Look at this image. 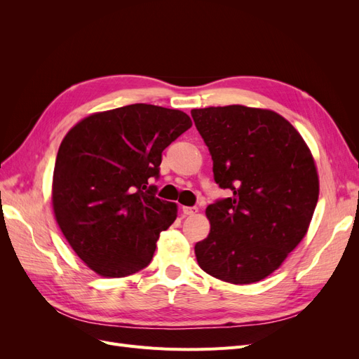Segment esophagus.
Masks as SVG:
<instances>
[{
	"label": "esophagus",
	"instance_id": "esophagus-1",
	"mask_svg": "<svg viewBox=\"0 0 359 359\" xmlns=\"http://www.w3.org/2000/svg\"><path fill=\"white\" fill-rule=\"evenodd\" d=\"M199 210L196 208V206H184V208H182V212L186 215H194Z\"/></svg>",
	"mask_w": 359,
	"mask_h": 359
}]
</instances>
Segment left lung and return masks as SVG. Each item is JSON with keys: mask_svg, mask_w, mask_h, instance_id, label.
I'll return each instance as SVG.
<instances>
[{"mask_svg": "<svg viewBox=\"0 0 359 359\" xmlns=\"http://www.w3.org/2000/svg\"><path fill=\"white\" fill-rule=\"evenodd\" d=\"M214 180L232 196L208 205L211 229L199 266L232 285H252L281 266L306 236L319 175L306 140L286 118L243 104L193 109Z\"/></svg>", "mask_w": 359, "mask_h": 359, "instance_id": "8db88e82", "label": "left lung"}]
</instances>
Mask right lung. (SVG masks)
I'll use <instances>...</instances> for the list:
<instances>
[{
    "label": "right lung",
    "instance_id": "right-lung-1",
    "mask_svg": "<svg viewBox=\"0 0 359 359\" xmlns=\"http://www.w3.org/2000/svg\"><path fill=\"white\" fill-rule=\"evenodd\" d=\"M191 127L178 109L136 103L95 112L60 145L52 178L53 215L70 247L102 277L145 268L178 206L156 198L163 149Z\"/></svg>",
    "mask_w": 359,
    "mask_h": 359
}]
</instances>
